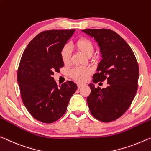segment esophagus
Returning a JSON list of instances; mask_svg holds the SVG:
<instances>
[{
  "label": "esophagus",
  "instance_id": "34e87169",
  "mask_svg": "<svg viewBox=\"0 0 151 151\" xmlns=\"http://www.w3.org/2000/svg\"><path fill=\"white\" fill-rule=\"evenodd\" d=\"M84 86V85L83 84H81V83H78L77 84V87H78V89H81V87H83Z\"/></svg>",
  "mask_w": 151,
  "mask_h": 151
}]
</instances>
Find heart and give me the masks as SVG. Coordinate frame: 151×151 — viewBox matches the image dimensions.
<instances>
[{
	"label": "heart",
	"mask_w": 151,
	"mask_h": 151,
	"mask_svg": "<svg viewBox=\"0 0 151 151\" xmlns=\"http://www.w3.org/2000/svg\"><path fill=\"white\" fill-rule=\"evenodd\" d=\"M74 47L78 51L81 52L87 57L93 55L95 50L94 45L89 39L85 37H81L74 44ZM60 55L62 62L65 64H68L70 61L71 51L68 45H64L62 47ZM92 73V70L85 67H76L70 71V75L74 80L78 82L83 83L89 79V76Z\"/></svg>",
	"instance_id": "obj_1"
}]
</instances>
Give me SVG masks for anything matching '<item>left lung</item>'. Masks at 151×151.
Returning <instances> with one entry per match:
<instances>
[{
	"label": "left lung",
	"instance_id": "1",
	"mask_svg": "<svg viewBox=\"0 0 151 151\" xmlns=\"http://www.w3.org/2000/svg\"><path fill=\"white\" fill-rule=\"evenodd\" d=\"M83 32L93 37L100 48L102 60L98 64L93 83L106 80V88L89 84L91 93L87 98L93 117L111 122L127 111L136 96L139 67L136 56L125 40L110 29H87Z\"/></svg>",
	"mask_w": 151,
	"mask_h": 151
}]
</instances>
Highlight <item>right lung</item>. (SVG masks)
<instances>
[{
	"mask_svg": "<svg viewBox=\"0 0 151 151\" xmlns=\"http://www.w3.org/2000/svg\"><path fill=\"white\" fill-rule=\"evenodd\" d=\"M75 30L40 32L22 54L17 70L22 102L31 115L45 123L58 121L66 111L77 85L71 81L58 87L53 75L64 66L60 52Z\"/></svg>",
	"mask_w": 151,
	"mask_h": 151,
	"instance_id": "add662e5",
	"label": "right lung"
}]
</instances>
